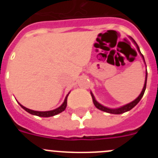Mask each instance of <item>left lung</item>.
I'll use <instances>...</instances> for the list:
<instances>
[{
	"mask_svg": "<svg viewBox=\"0 0 158 158\" xmlns=\"http://www.w3.org/2000/svg\"><path fill=\"white\" fill-rule=\"evenodd\" d=\"M131 40L133 41V43H135V45H136L137 49H138V51H139V52L141 54V55H142V58H143V60H144V62H145L144 56H143V55H142V53H141V51H140V50H139V46H138V44H137L136 42H135V40H134L133 39H132V38H131ZM146 81H147V71H146V81H145L144 87H143V89H142V93H141V94L139 95L138 98L135 99V100H134V101H132V102H131V103H130V104H126V105L123 106V107H118V108H116V109H111V108L106 107H104V106L101 105V104H99L98 102H97L96 100H95L94 96H93V93H91V96H92V98H93V104H94V105L96 106V108H98V109L101 110V111H105V112L111 113V114H116V115H118V114H123V113H124V112H127V111H130V110L132 109V108H133V107H135V106H136V104H138V103H139V102L141 100L142 97V96H143V95H144L145 90H146Z\"/></svg>",
	"mask_w": 158,
	"mask_h": 158,
	"instance_id": "8db88e82",
	"label": "left lung"
}]
</instances>
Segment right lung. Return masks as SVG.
<instances>
[{
    "label": "right lung",
    "instance_id": "right-lung-1",
    "mask_svg": "<svg viewBox=\"0 0 158 158\" xmlns=\"http://www.w3.org/2000/svg\"><path fill=\"white\" fill-rule=\"evenodd\" d=\"M69 94L67 95L65 99V101L63 102V104L62 105L60 106L59 107L56 108V109L52 110V111H33V110H31L27 108V107H23V105L19 104V105L21 106L22 108L25 110L26 111H27L28 113L31 114V115H37V116H40V117H51V116H54L55 115H58L59 113L62 112L65 109V107H66L67 105V97L69 96Z\"/></svg>",
    "mask_w": 158,
    "mask_h": 158
}]
</instances>
